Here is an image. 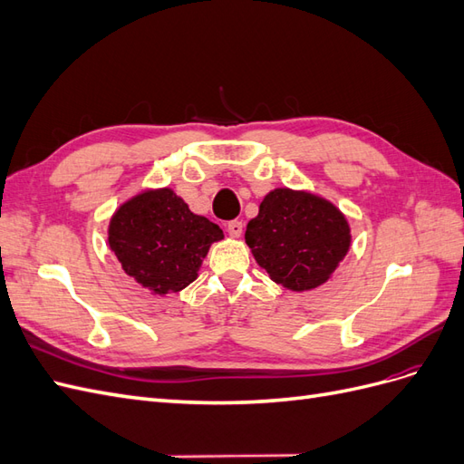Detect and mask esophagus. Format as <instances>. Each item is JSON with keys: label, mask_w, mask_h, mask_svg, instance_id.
Here are the masks:
<instances>
[{"label": "esophagus", "mask_w": 464, "mask_h": 464, "mask_svg": "<svg viewBox=\"0 0 464 464\" xmlns=\"http://www.w3.org/2000/svg\"><path fill=\"white\" fill-rule=\"evenodd\" d=\"M242 232H244V224H242L240 220H232V222H228V234H230L232 237H240V236H242Z\"/></svg>", "instance_id": "obj_1"}]
</instances>
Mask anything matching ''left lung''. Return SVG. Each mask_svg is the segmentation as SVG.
Instances as JSON below:
<instances>
[{
	"label": "left lung",
	"mask_w": 464,
	"mask_h": 464,
	"mask_svg": "<svg viewBox=\"0 0 464 464\" xmlns=\"http://www.w3.org/2000/svg\"><path fill=\"white\" fill-rule=\"evenodd\" d=\"M246 244L276 285L307 292L339 269L353 234L343 210L329 199L307 189L275 188L247 222Z\"/></svg>",
	"instance_id": "obj_1"
}]
</instances>
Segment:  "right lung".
Here are the masks:
<instances>
[{"label":"right lung","instance_id":"obj_1","mask_svg":"<svg viewBox=\"0 0 464 464\" xmlns=\"http://www.w3.org/2000/svg\"><path fill=\"white\" fill-rule=\"evenodd\" d=\"M222 237L218 224L191 213L172 188L141 189L108 222V246L121 269L157 296L189 286Z\"/></svg>","mask_w":464,"mask_h":464}]
</instances>
